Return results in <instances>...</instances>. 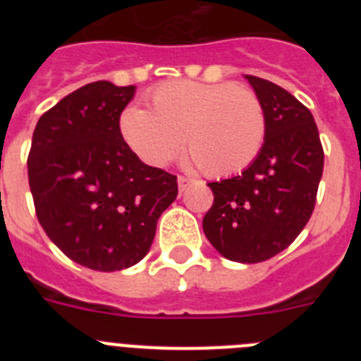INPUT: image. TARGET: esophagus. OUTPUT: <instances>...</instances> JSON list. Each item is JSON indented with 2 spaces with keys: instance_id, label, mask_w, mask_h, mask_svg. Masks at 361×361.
I'll return each mask as SVG.
<instances>
[{
  "instance_id": "1",
  "label": "esophagus",
  "mask_w": 361,
  "mask_h": 361,
  "mask_svg": "<svg viewBox=\"0 0 361 361\" xmlns=\"http://www.w3.org/2000/svg\"><path fill=\"white\" fill-rule=\"evenodd\" d=\"M177 183H178V191L183 193V191H186L188 188L191 186V178H188V177H178V178H177Z\"/></svg>"
}]
</instances>
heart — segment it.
<instances>
[{"mask_svg": "<svg viewBox=\"0 0 361 361\" xmlns=\"http://www.w3.org/2000/svg\"><path fill=\"white\" fill-rule=\"evenodd\" d=\"M152 111L126 106L119 117L124 142L153 168L168 164L180 146L188 162L213 177L238 173L266 141V110L250 88L231 82L170 81L149 94Z\"/></svg>", "mask_w": 361, "mask_h": 361, "instance_id": "b5f03b06", "label": "heart"}]
</instances>
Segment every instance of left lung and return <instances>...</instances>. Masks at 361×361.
I'll use <instances>...</instances> for the list:
<instances>
[{"instance_id":"obj_1","label":"left lung","mask_w":361,"mask_h":361,"mask_svg":"<svg viewBox=\"0 0 361 361\" xmlns=\"http://www.w3.org/2000/svg\"><path fill=\"white\" fill-rule=\"evenodd\" d=\"M266 110V141L242 175L209 183L213 206L204 215L208 240L228 260L264 262L305 228L324 171V149L312 114L266 79L244 75Z\"/></svg>"}]
</instances>
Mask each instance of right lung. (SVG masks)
Instances as JSON below:
<instances>
[{"mask_svg": "<svg viewBox=\"0 0 361 361\" xmlns=\"http://www.w3.org/2000/svg\"><path fill=\"white\" fill-rule=\"evenodd\" d=\"M135 86L95 81L39 117L28 184L39 224L73 262L121 271L149 251L177 177L137 157L119 130Z\"/></svg>", "mask_w": 361, "mask_h": 361, "instance_id": "add662e5", "label": "right lung"}]
</instances>
